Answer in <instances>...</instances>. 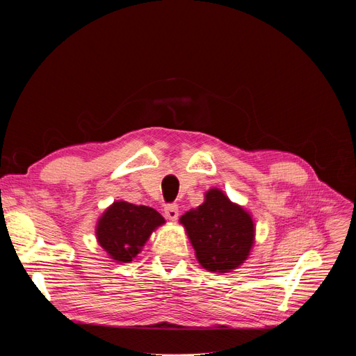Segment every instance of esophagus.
I'll list each match as a JSON object with an SVG mask.
<instances>
[{
  "label": "esophagus",
  "mask_w": 356,
  "mask_h": 356,
  "mask_svg": "<svg viewBox=\"0 0 356 356\" xmlns=\"http://www.w3.org/2000/svg\"><path fill=\"white\" fill-rule=\"evenodd\" d=\"M165 215L166 218L170 220V221H177L178 215H179V211H178V204L175 203H169L165 207Z\"/></svg>",
  "instance_id": "esophagus-1"
}]
</instances>
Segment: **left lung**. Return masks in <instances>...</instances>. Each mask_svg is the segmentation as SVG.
I'll list each match as a JSON object with an SVG mask.
<instances>
[{"label":"left lung","mask_w":356,"mask_h":356,"mask_svg":"<svg viewBox=\"0 0 356 356\" xmlns=\"http://www.w3.org/2000/svg\"><path fill=\"white\" fill-rule=\"evenodd\" d=\"M203 268L227 273L238 268L254 245L251 215L218 188H211L204 202L179 218Z\"/></svg>","instance_id":"1"}]
</instances>
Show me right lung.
I'll use <instances>...</instances> for the list:
<instances>
[{
    "label": "right lung",
    "instance_id": "1",
    "mask_svg": "<svg viewBox=\"0 0 356 356\" xmlns=\"http://www.w3.org/2000/svg\"><path fill=\"white\" fill-rule=\"evenodd\" d=\"M161 224H165V218L156 209L120 200L102 213L96 238L113 260L129 263Z\"/></svg>",
    "mask_w": 356,
    "mask_h": 356
}]
</instances>
